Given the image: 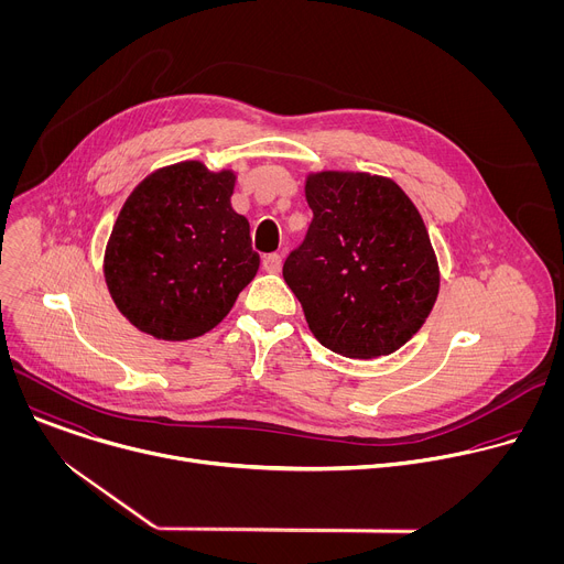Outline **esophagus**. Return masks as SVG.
<instances>
[{
    "instance_id": "1",
    "label": "esophagus",
    "mask_w": 564,
    "mask_h": 564,
    "mask_svg": "<svg viewBox=\"0 0 564 564\" xmlns=\"http://www.w3.org/2000/svg\"><path fill=\"white\" fill-rule=\"evenodd\" d=\"M263 270L270 274H276L281 270V254H268L263 257Z\"/></svg>"
}]
</instances>
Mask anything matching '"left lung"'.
<instances>
[{
  "instance_id": "obj_1",
  "label": "left lung",
  "mask_w": 564,
  "mask_h": 564,
  "mask_svg": "<svg viewBox=\"0 0 564 564\" xmlns=\"http://www.w3.org/2000/svg\"><path fill=\"white\" fill-rule=\"evenodd\" d=\"M312 223L283 263L312 335L372 359L404 346L429 318L440 268L426 225L394 181L364 172L305 178Z\"/></svg>"
}]
</instances>
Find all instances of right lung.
<instances>
[{
  "label": "right lung",
  "mask_w": 564,
  "mask_h": 564,
  "mask_svg": "<svg viewBox=\"0 0 564 564\" xmlns=\"http://www.w3.org/2000/svg\"><path fill=\"white\" fill-rule=\"evenodd\" d=\"M236 174L185 160L149 174L122 205L105 279L138 330L185 341L216 328L259 270L250 223L231 209Z\"/></svg>",
  "instance_id": "1"
}]
</instances>
